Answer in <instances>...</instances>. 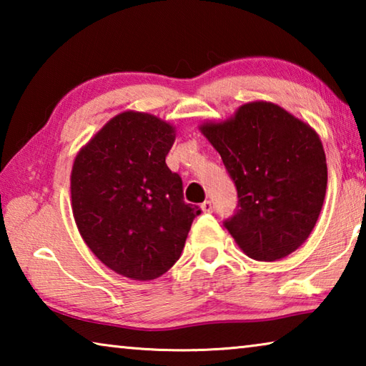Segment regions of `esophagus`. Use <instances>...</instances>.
Here are the masks:
<instances>
[{
    "mask_svg": "<svg viewBox=\"0 0 366 366\" xmlns=\"http://www.w3.org/2000/svg\"><path fill=\"white\" fill-rule=\"evenodd\" d=\"M202 209H203V212H205V213H212V212H213V203L209 202V200H205V202L202 203Z\"/></svg>",
    "mask_w": 366,
    "mask_h": 366,
    "instance_id": "1",
    "label": "esophagus"
}]
</instances>
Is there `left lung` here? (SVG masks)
<instances>
[{"mask_svg":"<svg viewBox=\"0 0 366 366\" xmlns=\"http://www.w3.org/2000/svg\"><path fill=\"white\" fill-rule=\"evenodd\" d=\"M200 129L237 189V209L222 224L240 249L262 262L299 249L326 194V154L317 132L266 102L247 103L232 119Z\"/></svg>","mask_w":366,"mask_h":366,"instance_id":"8db88e82","label":"left lung"}]
</instances>
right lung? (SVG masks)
<instances>
[{
	"instance_id": "1",
	"label": "right lung",
	"mask_w": 366,
	"mask_h": 366,
	"mask_svg": "<svg viewBox=\"0 0 366 366\" xmlns=\"http://www.w3.org/2000/svg\"><path fill=\"white\" fill-rule=\"evenodd\" d=\"M174 127L147 113L113 117L72 166V213L89 249L119 274L150 281L181 257L202 209L166 164Z\"/></svg>"
}]
</instances>
